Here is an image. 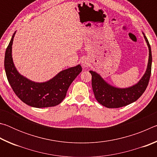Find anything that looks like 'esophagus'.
<instances>
[{
  "mask_svg": "<svg viewBox=\"0 0 157 157\" xmlns=\"http://www.w3.org/2000/svg\"><path fill=\"white\" fill-rule=\"evenodd\" d=\"M81 63H82V66H83L84 68H86L89 65V61L86 58H84V59H82Z\"/></svg>",
  "mask_w": 157,
  "mask_h": 157,
  "instance_id": "34e87169",
  "label": "esophagus"
}]
</instances>
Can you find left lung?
I'll use <instances>...</instances> for the list:
<instances>
[{
  "mask_svg": "<svg viewBox=\"0 0 157 157\" xmlns=\"http://www.w3.org/2000/svg\"><path fill=\"white\" fill-rule=\"evenodd\" d=\"M143 34L149 48V59L145 73L137 84L128 88H116L105 82L96 72L89 71L92 75L93 91L100 104L107 108L122 107L136 101L145 92L150 81L152 58L150 45L145 34Z\"/></svg>",
  "mask_w": 157,
  "mask_h": 157,
  "instance_id": "1",
  "label": "left lung"
}]
</instances>
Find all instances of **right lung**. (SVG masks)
I'll use <instances>...</instances> for the list:
<instances>
[{
    "label": "right lung",
    "mask_w": 157,
    "mask_h": 157,
    "mask_svg": "<svg viewBox=\"0 0 157 157\" xmlns=\"http://www.w3.org/2000/svg\"><path fill=\"white\" fill-rule=\"evenodd\" d=\"M15 33L5 51L4 62L7 80L12 90L21 101L31 107L44 108L60 104L71 83L82 72L81 66L62 71L47 82L39 83L31 81L18 72L13 62L12 46Z\"/></svg>",
    "instance_id": "add662e5"
}]
</instances>
